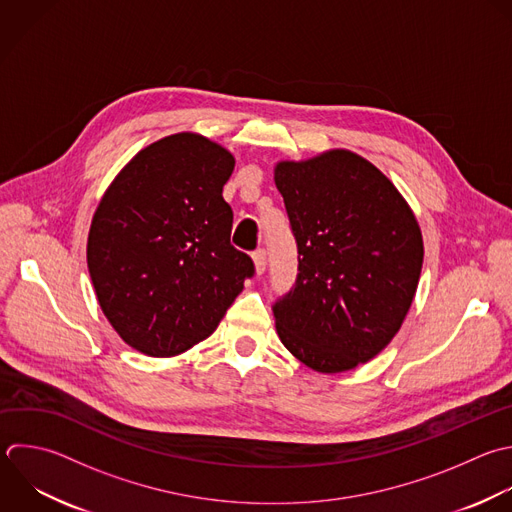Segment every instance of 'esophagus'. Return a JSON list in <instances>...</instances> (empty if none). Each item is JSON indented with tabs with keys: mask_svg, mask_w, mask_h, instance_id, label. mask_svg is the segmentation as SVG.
Instances as JSON below:
<instances>
[{
	"mask_svg": "<svg viewBox=\"0 0 512 512\" xmlns=\"http://www.w3.org/2000/svg\"><path fill=\"white\" fill-rule=\"evenodd\" d=\"M252 258H254L256 274H264L266 264H268V254H266V250H264V248H258V250L252 254Z\"/></svg>",
	"mask_w": 512,
	"mask_h": 512,
	"instance_id": "obj_1",
	"label": "esophagus"
}]
</instances>
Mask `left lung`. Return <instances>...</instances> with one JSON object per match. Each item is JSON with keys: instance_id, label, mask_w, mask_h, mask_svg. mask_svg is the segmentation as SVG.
<instances>
[{"instance_id": "1", "label": "left lung", "mask_w": 512, "mask_h": 512, "mask_svg": "<svg viewBox=\"0 0 512 512\" xmlns=\"http://www.w3.org/2000/svg\"><path fill=\"white\" fill-rule=\"evenodd\" d=\"M298 248L294 286L272 304L282 344L316 372L374 358L400 330L422 270L406 200L370 162L332 150L274 172Z\"/></svg>"}]
</instances>
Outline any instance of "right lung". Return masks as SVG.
<instances>
[{"instance_id": "1", "label": "right lung", "mask_w": 512, "mask_h": 512, "mask_svg": "<svg viewBox=\"0 0 512 512\" xmlns=\"http://www.w3.org/2000/svg\"><path fill=\"white\" fill-rule=\"evenodd\" d=\"M234 158L198 134L138 152L106 190L88 236L98 302L126 344L176 356L208 338L254 276L230 244L222 196Z\"/></svg>"}]
</instances>
